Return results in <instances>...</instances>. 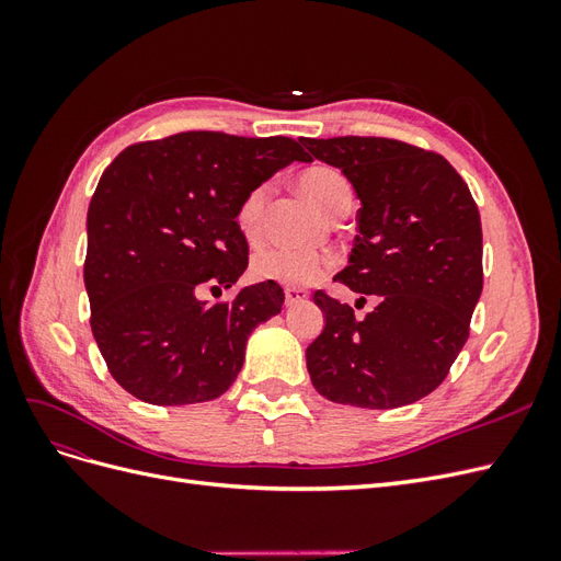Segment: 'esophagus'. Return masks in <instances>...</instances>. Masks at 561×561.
I'll return each instance as SVG.
<instances>
[{
  "label": "esophagus",
  "mask_w": 561,
  "mask_h": 561,
  "mask_svg": "<svg viewBox=\"0 0 561 561\" xmlns=\"http://www.w3.org/2000/svg\"><path fill=\"white\" fill-rule=\"evenodd\" d=\"M307 290H301V287H285V307H295V304L307 301Z\"/></svg>",
  "instance_id": "esophagus-1"
}]
</instances>
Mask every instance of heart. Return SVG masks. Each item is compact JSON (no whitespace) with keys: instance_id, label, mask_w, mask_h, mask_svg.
Returning <instances> with one entry per match:
<instances>
[{"instance_id":"obj_1","label":"heart","mask_w":561,"mask_h":561,"mask_svg":"<svg viewBox=\"0 0 561 561\" xmlns=\"http://www.w3.org/2000/svg\"><path fill=\"white\" fill-rule=\"evenodd\" d=\"M297 184L301 194L307 196L318 210L325 215H332L339 206L351 203V184L344 178L342 171H336L332 165H311L307 171H301L297 178ZM268 196V186L257 184L245 194L241 201L239 213H236V222H239L241 231L252 239L260 231V219L264 203ZM332 266V260L328 254L313 252V250H293V248H264L252 260V276L264 283H278V285H311L318 283L328 274Z\"/></svg>"}]
</instances>
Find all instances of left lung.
Masks as SVG:
<instances>
[{"label":"left lung","mask_w":561,"mask_h":561,"mask_svg":"<svg viewBox=\"0 0 561 561\" xmlns=\"http://www.w3.org/2000/svg\"><path fill=\"white\" fill-rule=\"evenodd\" d=\"M299 142L311 161L342 168L363 203L334 280L379 301L355 320L348 304L313 295L325 328L307 348L311 381L322 398L365 410L426 398L468 342L482 295V225L468 184L445 157L400 140Z\"/></svg>","instance_id":"obj_1"}]
</instances>
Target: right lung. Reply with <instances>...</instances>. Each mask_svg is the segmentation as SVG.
<instances>
[{
	"label": "right lung",
	"mask_w": 561,
	"mask_h": 561,
	"mask_svg": "<svg viewBox=\"0 0 561 561\" xmlns=\"http://www.w3.org/2000/svg\"><path fill=\"white\" fill-rule=\"evenodd\" d=\"M293 161V138L190 130L126 147L98 182L83 283L91 330L114 381L149 404L215 400L236 381L250 332L280 313L278 283L231 301L196 299L231 287L248 266L236 222L241 201Z\"/></svg>",
	"instance_id": "1"
}]
</instances>
